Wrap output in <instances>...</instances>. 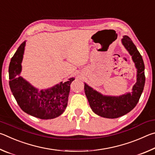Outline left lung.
<instances>
[{
	"mask_svg": "<svg viewBox=\"0 0 155 155\" xmlns=\"http://www.w3.org/2000/svg\"><path fill=\"white\" fill-rule=\"evenodd\" d=\"M121 41L132 57L137 69V81L132 91L120 96H107L84 83V90L91 109L96 114L106 118H117L130 112L137 104L145 85V66L142 57L129 37L124 35Z\"/></svg>",
	"mask_w": 155,
	"mask_h": 155,
	"instance_id": "left-lung-1",
	"label": "left lung"
}]
</instances>
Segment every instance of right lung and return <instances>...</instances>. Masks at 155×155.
Returning <instances> with one entry per match:
<instances>
[{"instance_id": "right-lung-1", "label": "right lung", "mask_w": 155, "mask_h": 155, "mask_svg": "<svg viewBox=\"0 0 155 155\" xmlns=\"http://www.w3.org/2000/svg\"><path fill=\"white\" fill-rule=\"evenodd\" d=\"M25 41L18 47L9 66V87L21 109L42 120L53 119L64 112L68 104L70 84L75 78L44 90H39L20 76L26 46Z\"/></svg>"}]
</instances>
